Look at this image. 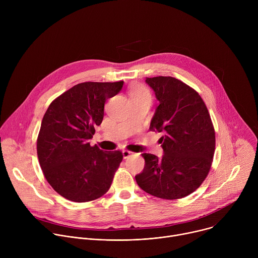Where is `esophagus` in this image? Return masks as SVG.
Wrapping results in <instances>:
<instances>
[{
  "instance_id": "esophagus-1",
  "label": "esophagus",
  "mask_w": 258,
  "mask_h": 258,
  "mask_svg": "<svg viewBox=\"0 0 258 258\" xmlns=\"http://www.w3.org/2000/svg\"><path fill=\"white\" fill-rule=\"evenodd\" d=\"M122 155H123V158L126 159V158L131 157L132 155H134V152L128 151V150H123V151H122Z\"/></svg>"
}]
</instances>
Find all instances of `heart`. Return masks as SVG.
Segmentation results:
<instances>
[{
  "mask_svg": "<svg viewBox=\"0 0 258 258\" xmlns=\"http://www.w3.org/2000/svg\"><path fill=\"white\" fill-rule=\"evenodd\" d=\"M128 96L131 98V101H138L143 99L151 100V94L149 90L141 84H135L131 86L128 89Z\"/></svg>",
  "mask_w": 258,
  "mask_h": 258,
  "instance_id": "b5f03b06",
  "label": "heart"
}]
</instances>
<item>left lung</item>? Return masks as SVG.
I'll use <instances>...</instances> for the list:
<instances>
[{
    "label": "left lung",
    "instance_id": "8db88e82",
    "mask_svg": "<svg viewBox=\"0 0 258 258\" xmlns=\"http://www.w3.org/2000/svg\"><path fill=\"white\" fill-rule=\"evenodd\" d=\"M159 105L150 131L163 132V156L143 153L145 166L136 175L139 187L152 196L173 200L196 191L206 178L214 155L215 132L200 95L171 77L147 78Z\"/></svg>",
    "mask_w": 258,
    "mask_h": 258
}]
</instances>
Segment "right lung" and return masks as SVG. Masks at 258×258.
<instances>
[{
  "instance_id": "obj_1",
  "label": "right lung",
  "mask_w": 258,
  "mask_h": 258,
  "mask_svg": "<svg viewBox=\"0 0 258 258\" xmlns=\"http://www.w3.org/2000/svg\"><path fill=\"white\" fill-rule=\"evenodd\" d=\"M123 82H87L57 97L43 117L36 151L52 188L73 202H89L110 188L122 161L121 151H102L89 140L104 116L107 99L119 93Z\"/></svg>"
}]
</instances>
